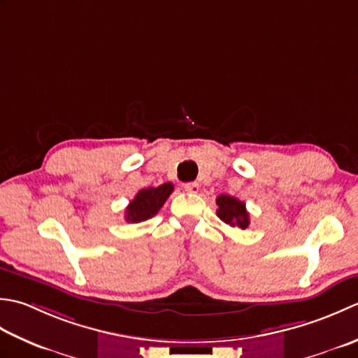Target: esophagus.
Instances as JSON below:
<instances>
[{
	"label": "esophagus",
	"mask_w": 358,
	"mask_h": 358,
	"mask_svg": "<svg viewBox=\"0 0 358 358\" xmlns=\"http://www.w3.org/2000/svg\"><path fill=\"white\" fill-rule=\"evenodd\" d=\"M184 189L188 193H198L199 192V184H198V182H187V184H184Z\"/></svg>",
	"instance_id": "1"
}]
</instances>
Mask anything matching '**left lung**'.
I'll list each match as a JSON object with an SVG mask.
<instances>
[{
    "mask_svg": "<svg viewBox=\"0 0 358 358\" xmlns=\"http://www.w3.org/2000/svg\"><path fill=\"white\" fill-rule=\"evenodd\" d=\"M216 203L217 207H220L216 211V215L220 216L221 221L229 224L230 227H249V211L245 210V203L243 201L233 198V196L229 194H221L216 198Z\"/></svg>",
    "mask_w": 358,
    "mask_h": 358,
    "instance_id": "obj_1",
    "label": "left lung"
}]
</instances>
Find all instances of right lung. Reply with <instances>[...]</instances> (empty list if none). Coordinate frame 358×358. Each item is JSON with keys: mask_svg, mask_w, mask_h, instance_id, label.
Returning a JSON list of instances; mask_svg holds the SVG:
<instances>
[{"mask_svg": "<svg viewBox=\"0 0 358 358\" xmlns=\"http://www.w3.org/2000/svg\"><path fill=\"white\" fill-rule=\"evenodd\" d=\"M173 189L174 187L171 182H165V184L156 188L150 187L141 189L134 196V199L128 203L125 220L128 222H142L150 220L162 208L165 201L173 193Z\"/></svg>", "mask_w": 358, "mask_h": 358, "instance_id": "add662e5", "label": "right lung"}]
</instances>
